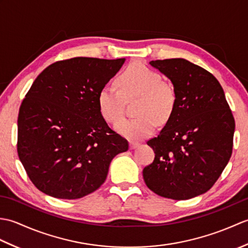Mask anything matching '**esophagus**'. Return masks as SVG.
Listing matches in <instances>:
<instances>
[{
  "label": "esophagus",
  "instance_id": "1",
  "mask_svg": "<svg viewBox=\"0 0 248 248\" xmlns=\"http://www.w3.org/2000/svg\"><path fill=\"white\" fill-rule=\"evenodd\" d=\"M140 146V143L138 141H130V149H135Z\"/></svg>",
  "mask_w": 248,
  "mask_h": 248
}]
</instances>
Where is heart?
Here are the masks:
<instances>
[{"mask_svg":"<svg viewBox=\"0 0 248 248\" xmlns=\"http://www.w3.org/2000/svg\"><path fill=\"white\" fill-rule=\"evenodd\" d=\"M118 89L107 84L97 97L99 113L109 124H116L123 117L125 101L139 98L135 120L123 121L115 125L117 132L132 140L148 138L155 132L156 121L161 124L170 119L176 107V92L163 82L159 72L143 64H132L117 78Z\"/></svg>","mask_w":248,"mask_h":248,"instance_id":"1","label":"heart"}]
</instances>
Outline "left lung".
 I'll return each mask as SVG.
<instances>
[{
  "instance_id": "left-lung-1",
  "label": "left lung",
  "mask_w": 248,
  "mask_h": 248,
  "mask_svg": "<svg viewBox=\"0 0 248 248\" xmlns=\"http://www.w3.org/2000/svg\"><path fill=\"white\" fill-rule=\"evenodd\" d=\"M149 64L172 83L177 102L159 135L147 141L155 156L143 170L159 196L186 200L209 191L232 154L234 118L219 82L184 59Z\"/></svg>"
}]
</instances>
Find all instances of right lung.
Masks as SVG:
<instances>
[{
  "label": "right lung",
  "mask_w": 248,
  "mask_h": 248,
  "mask_svg": "<svg viewBox=\"0 0 248 248\" xmlns=\"http://www.w3.org/2000/svg\"><path fill=\"white\" fill-rule=\"evenodd\" d=\"M124 62L75 57L36 78L19 109L17 150L39 191L61 199L86 196L105 181L113 157L128 150L97 103Z\"/></svg>",
  "instance_id": "1"
}]
</instances>
